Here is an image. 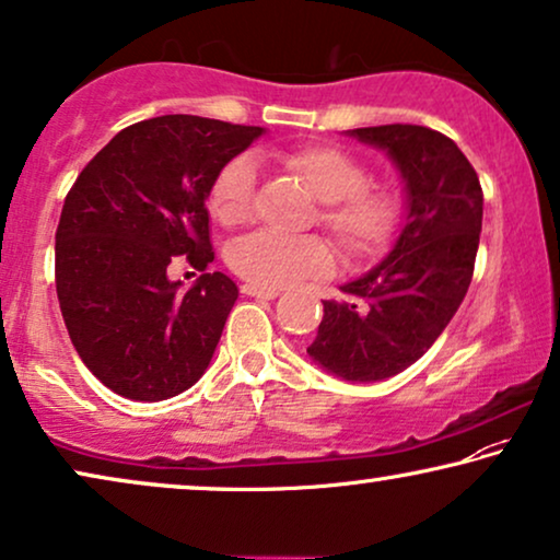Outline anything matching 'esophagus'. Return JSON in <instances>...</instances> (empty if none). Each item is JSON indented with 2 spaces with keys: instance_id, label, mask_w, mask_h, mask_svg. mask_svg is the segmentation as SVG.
I'll return each instance as SVG.
<instances>
[{
  "instance_id": "34e87169",
  "label": "esophagus",
  "mask_w": 560,
  "mask_h": 560,
  "mask_svg": "<svg viewBox=\"0 0 560 560\" xmlns=\"http://www.w3.org/2000/svg\"><path fill=\"white\" fill-rule=\"evenodd\" d=\"M241 291L246 296H256V299H277L279 296V289H264V287H256V283H243Z\"/></svg>"
}]
</instances>
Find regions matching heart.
<instances>
[{
    "label": "heart",
    "mask_w": 560,
    "mask_h": 560,
    "mask_svg": "<svg viewBox=\"0 0 560 560\" xmlns=\"http://www.w3.org/2000/svg\"><path fill=\"white\" fill-rule=\"evenodd\" d=\"M281 164L322 202L325 223L352 258L385 248L398 223L396 200L388 192L370 190V172L355 156L337 147L310 144L281 154ZM256 162L235 156L220 172L210 190V210L220 225H243L254 212ZM233 271L264 289H281L306 277L332 271L335 254L325 238H279L254 233L241 238L228 254Z\"/></svg>",
    "instance_id": "b5f03b06"
}]
</instances>
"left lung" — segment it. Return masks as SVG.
Masks as SVG:
<instances>
[{"instance_id": "obj_1", "label": "left lung", "mask_w": 560, "mask_h": 560, "mask_svg": "<svg viewBox=\"0 0 560 560\" xmlns=\"http://www.w3.org/2000/svg\"><path fill=\"white\" fill-rule=\"evenodd\" d=\"M396 167L406 215L383 261L327 299L310 358L340 381L375 383L413 365L459 310L482 233V187L452 139L427 126L345 131Z\"/></svg>"}]
</instances>
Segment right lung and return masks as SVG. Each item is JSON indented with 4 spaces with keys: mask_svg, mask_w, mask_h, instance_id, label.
<instances>
[{
    "mask_svg": "<svg viewBox=\"0 0 560 560\" xmlns=\"http://www.w3.org/2000/svg\"><path fill=\"white\" fill-rule=\"evenodd\" d=\"M170 114L126 126L70 187L55 233V289L70 342L106 388L167 400L208 370L238 287L212 271L183 289L167 269L212 258L205 202L233 156L264 137Z\"/></svg>",
    "mask_w": 560,
    "mask_h": 560,
    "instance_id": "add662e5",
    "label": "right lung"
}]
</instances>
